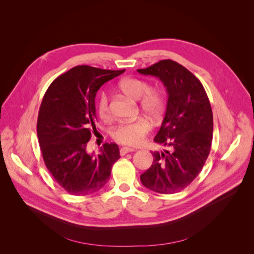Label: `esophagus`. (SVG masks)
I'll use <instances>...</instances> for the list:
<instances>
[{"mask_svg": "<svg viewBox=\"0 0 254 254\" xmlns=\"http://www.w3.org/2000/svg\"><path fill=\"white\" fill-rule=\"evenodd\" d=\"M134 150H135V149H134V148H131V147H122V148L120 149V153H121V156H124V155H126V153L134 151Z\"/></svg>", "mask_w": 254, "mask_h": 254, "instance_id": "34e87169", "label": "esophagus"}]
</instances>
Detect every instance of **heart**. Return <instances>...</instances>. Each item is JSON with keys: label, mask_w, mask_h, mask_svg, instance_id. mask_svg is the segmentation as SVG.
I'll list each match as a JSON object with an SVG mask.
<instances>
[{"label": "heart", "mask_w": 254, "mask_h": 254, "mask_svg": "<svg viewBox=\"0 0 254 254\" xmlns=\"http://www.w3.org/2000/svg\"><path fill=\"white\" fill-rule=\"evenodd\" d=\"M120 90L130 98L140 99L141 109L152 118H157L163 109V96L159 91L149 89V83L140 78L128 77L119 82ZM96 111L104 121L111 117L109 108V96L107 92L99 93L96 99ZM151 126L145 119H136L132 122H124L114 128L113 139L124 145L139 146L149 133Z\"/></svg>", "instance_id": "heart-1"}]
</instances>
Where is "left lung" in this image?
<instances>
[{"label": "left lung", "mask_w": 254, "mask_h": 254, "mask_svg": "<svg viewBox=\"0 0 254 254\" xmlns=\"http://www.w3.org/2000/svg\"><path fill=\"white\" fill-rule=\"evenodd\" d=\"M137 72L156 76L168 94L162 126L153 141L170 150L151 152L152 164L141 175V182L159 194L178 193L201 172L211 150L213 113L209 97L200 80L171 59Z\"/></svg>", "instance_id": "left-lung-1"}]
</instances>
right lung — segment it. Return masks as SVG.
I'll return each mask as SVG.
<instances>
[{
  "mask_svg": "<svg viewBox=\"0 0 254 254\" xmlns=\"http://www.w3.org/2000/svg\"><path fill=\"white\" fill-rule=\"evenodd\" d=\"M77 65L60 75L45 92L37 121V133L45 166L67 193L86 196L110 179L120 159L115 143H105L97 156L87 152L96 132L95 96L105 82L124 73Z\"/></svg>",
  "mask_w": 254,
  "mask_h": 254,
  "instance_id": "right-lung-1",
  "label": "right lung"
}]
</instances>
